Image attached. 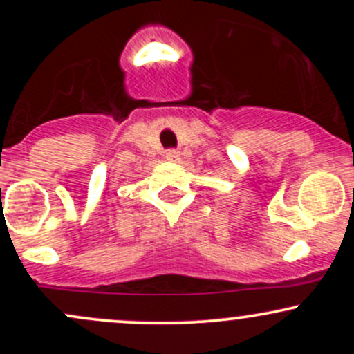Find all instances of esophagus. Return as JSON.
<instances>
[{"label":"esophagus","mask_w":354,"mask_h":354,"mask_svg":"<svg viewBox=\"0 0 354 354\" xmlns=\"http://www.w3.org/2000/svg\"><path fill=\"white\" fill-rule=\"evenodd\" d=\"M166 160L176 163V161H180V151H178V149H168V151H166Z\"/></svg>","instance_id":"1"}]
</instances>
